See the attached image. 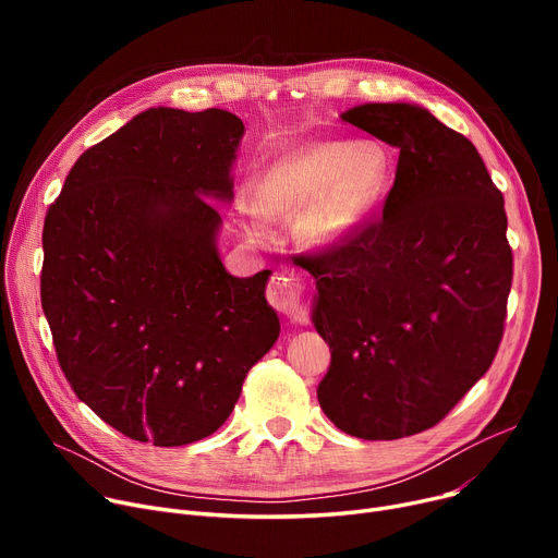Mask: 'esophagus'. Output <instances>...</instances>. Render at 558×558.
<instances>
[{"mask_svg":"<svg viewBox=\"0 0 558 558\" xmlns=\"http://www.w3.org/2000/svg\"><path fill=\"white\" fill-rule=\"evenodd\" d=\"M271 303L291 316L294 320L305 318V303H303V287L294 274H280L271 280L269 287Z\"/></svg>","mask_w":558,"mask_h":558,"instance_id":"34e87169","label":"esophagus"}]
</instances>
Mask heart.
I'll use <instances>...</instances> for the list:
<instances>
[{
    "label": "heart",
    "instance_id": "1",
    "mask_svg": "<svg viewBox=\"0 0 558 558\" xmlns=\"http://www.w3.org/2000/svg\"><path fill=\"white\" fill-rule=\"evenodd\" d=\"M391 156L379 142L326 140L278 158L259 187H242L248 230L264 238L269 215H299L296 232L312 248H337L373 217L391 183Z\"/></svg>",
    "mask_w": 558,
    "mask_h": 558
}]
</instances>
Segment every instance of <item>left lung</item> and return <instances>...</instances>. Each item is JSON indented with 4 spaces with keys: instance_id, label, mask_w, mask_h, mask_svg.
<instances>
[{
    "instance_id": "1",
    "label": "left lung",
    "mask_w": 558,
    "mask_h": 558,
    "mask_svg": "<svg viewBox=\"0 0 558 558\" xmlns=\"http://www.w3.org/2000/svg\"><path fill=\"white\" fill-rule=\"evenodd\" d=\"M341 120L400 156L383 217L305 259L332 355L316 396L341 432L393 441L441 421L497 353L513 276L505 198L473 142L418 104Z\"/></svg>"
}]
</instances>
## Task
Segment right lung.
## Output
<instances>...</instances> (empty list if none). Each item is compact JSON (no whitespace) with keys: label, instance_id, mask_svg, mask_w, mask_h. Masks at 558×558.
Returning <instances> with one entry per match:
<instances>
[{"label":"right lung","instance_id":"obj_1","mask_svg":"<svg viewBox=\"0 0 558 558\" xmlns=\"http://www.w3.org/2000/svg\"><path fill=\"white\" fill-rule=\"evenodd\" d=\"M244 122L149 108L70 169L43 230V310L78 400L160 448L217 432L280 318L271 271H226L210 201H232Z\"/></svg>","mask_w":558,"mask_h":558}]
</instances>
